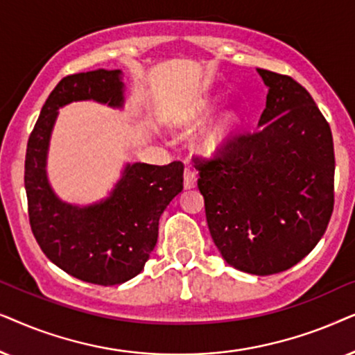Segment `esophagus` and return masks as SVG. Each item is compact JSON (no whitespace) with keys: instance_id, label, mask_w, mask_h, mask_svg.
Returning a JSON list of instances; mask_svg holds the SVG:
<instances>
[{"instance_id":"obj_1","label":"esophagus","mask_w":355,"mask_h":355,"mask_svg":"<svg viewBox=\"0 0 355 355\" xmlns=\"http://www.w3.org/2000/svg\"><path fill=\"white\" fill-rule=\"evenodd\" d=\"M183 185H185V190H191V188L196 187V173L193 172L191 168H185V173H183Z\"/></svg>"}]
</instances>
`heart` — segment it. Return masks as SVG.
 Returning <instances> with one entry per match:
<instances>
[{
  "instance_id": "obj_1",
  "label": "heart",
  "mask_w": 355,
  "mask_h": 355,
  "mask_svg": "<svg viewBox=\"0 0 355 355\" xmlns=\"http://www.w3.org/2000/svg\"><path fill=\"white\" fill-rule=\"evenodd\" d=\"M214 112V103L201 102L195 108H191L185 116L180 118L182 126H198L206 120L211 113ZM242 125V113L235 108L222 112L219 116L214 118L209 125L202 130V133L198 136L196 146L202 154L211 155L219 153L224 146L229 143L230 138L237 133V130Z\"/></svg>"
}]
</instances>
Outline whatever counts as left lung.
I'll list each match as a JSON object with an SVG mask.
<instances>
[{
	"label": "left lung",
	"mask_w": 355,
	"mask_h": 355,
	"mask_svg": "<svg viewBox=\"0 0 355 355\" xmlns=\"http://www.w3.org/2000/svg\"><path fill=\"white\" fill-rule=\"evenodd\" d=\"M268 87L258 130L220 157L196 162L211 237L222 258L268 276L302 261L323 237L334 205L328 121L289 76L257 69Z\"/></svg>",
	"instance_id": "1"
}]
</instances>
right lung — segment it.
I'll list each match as a JSON object with an SVG mask.
<instances>
[{
	"mask_svg": "<svg viewBox=\"0 0 355 355\" xmlns=\"http://www.w3.org/2000/svg\"><path fill=\"white\" fill-rule=\"evenodd\" d=\"M121 69L66 76L46 98L31 133L24 185L32 232L42 252L64 272L84 282L116 286L143 271L157 243L159 219L183 190V164H126L107 198L73 205L56 195L46 173L50 139L58 110L94 101L125 107Z\"/></svg>",
	"mask_w": 355,
	"mask_h": 355,
	"instance_id": "1",
	"label": "right lung"
}]
</instances>
